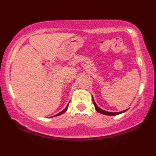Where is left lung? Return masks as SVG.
<instances>
[{"label": "left lung", "mask_w": 156, "mask_h": 156, "mask_svg": "<svg viewBox=\"0 0 156 156\" xmlns=\"http://www.w3.org/2000/svg\"><path fill=\"white\" fill-rule=\"evenodd\" d=\"M92 100H93V104L94 105V107H95V110H97V112H99V113H102L103 115H119V114H121V113H123V112H124L126 111L127 110H123V111H121V112H108V111H105V110H102L101 108H99L98 106L97 105V104L95 103L94 102V99L93 98V96H92Z\"/></svg>", "instance_id": "8db88e82"}]
</instances>
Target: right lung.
I'll list each match as a JSON object with an SVG mask.
<instances>
[{"label":"right lung","instance_id":"1","mask_svg":"<svg viewBox=\"0 0 156 156\" xmlns=\"http://www.w3.org/2000/svg\"><path fill=\"white\" fill-rule=\"evenodd\" d=\"M69 103H70V102H69ZM69 103H68V105H67V106L66 107V108H65V110H62V112H59V113H58V114H57V115H54V116H53V117H54V116H57V115H61V114H62V113H64V112H66V111H67V108H68V105H69Z\"/></svg>","mask_w":156,"mask_h":156}]
</instances>
